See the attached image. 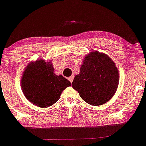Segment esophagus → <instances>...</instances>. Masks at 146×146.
I'll list each match as a JSON object with an SVG mask.
<instances>
[{"label":"esophagus","mask_w":146,"mask_h":146,"mask_svg":"<svg viewBox=\"0 0 146 146\" xmlns=\"http://www.w3.org/2000/svg\"><path fill=\"white\" fill-rule=\"evenodd\" d=\"M73 78H73V76H71V77H69V78H68V80H69V82H71V83H72V82L73 81Z\"/></svg>","instance_id":"obj_1"}]
</instances>
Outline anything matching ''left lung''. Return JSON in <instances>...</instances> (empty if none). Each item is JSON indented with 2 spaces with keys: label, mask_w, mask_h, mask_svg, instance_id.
<instances>
[{
  "label": "left lung",
  "mask_w": 146,
  "mask_h": 146,
  "mask_svg": "<svg viewBox=\"0 0 146 146\" xmlns=\"http://www.w3.org/2000/svg\"><path fill=\"white\" fill-rule=\"evenodd\" d=\"M118 83V70L113 60L106 54L91 52L86 56L72 86L84 101L99 106L113 96Z\"/></svg>",
  "instance_id": "8db88e82"
}]
</instances>
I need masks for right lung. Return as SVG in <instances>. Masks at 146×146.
Instances as JSON below:
<instances>
[{
  "label": "right lung",
  "instance_id": "1",
  "mask_svg": "<svg viewBox=\"0 0 146 146\" xmlns=\"http://www.w3.org/2000/svg\"><path fill=\"white\" fill-rule=\"evenodd\" d=\"M71 84L62 75H56L50 62L38 60L26 66L22 89L26 99L39 108H49L58 101L61 93Z\"/></svg>",
  "mask_w": 146,
  "mask_h": 146
}]
</instances>
